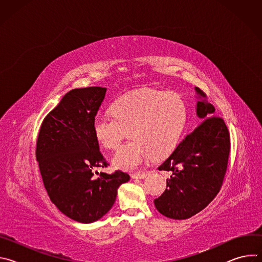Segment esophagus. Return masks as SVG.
Returning <instances> with one entry per match:
<instances>
[{
    "label": "esophagus",
    "mask_w": 262,
    "mask_h": 262,
    "mask_svg": "<svg viewBox=\"0 0 262 262\" xmlns=\"http://www.w3.org/2000/svg\"><path fill=\"white\" fill-rule=\"evenodd\" d=\"M149 173L148 172H142V173H134V174H132V178H134V179H143V178H145L147 175H148Z\"/></svg>",
    "instance_id": "obj_1"
}]
</instances>
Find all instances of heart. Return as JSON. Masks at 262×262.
Returning a JSON list of instances; mask_svg holds the SVG:
<instances>
[{
	"label": "heart",
	"mask_w": 262,
	"mask_h": 262,
	"mask_svg": "<svg viewBox=\"0 0 262 262\" xmlns=\"http://www.w3.org/2000/svg\"><path fill=\"white\" fill-rule=\"evenodd\" d=\"M113 119L96 117L92 133L96 142L116 150L126 132L133 140L113 158L114 167L134 171L152 157L161 159L175 150L186 122V106L175 92L146 89L126 93L108 107Z\"/></svg>",
	"instance_id": "heart-1"
}]
</instances>
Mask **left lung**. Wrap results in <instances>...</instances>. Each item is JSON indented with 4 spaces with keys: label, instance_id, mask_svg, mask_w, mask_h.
Returning <instances> with one entry per match:
<instances>
[{
    "label": "left lung",
    "instance_id": "1",
    "mask_svg": "<svg viewBox=\"0 0 262 262\" xmlns=\"http://www.w3.org/2000/svg\"><path fill=\"white\" fill-rule=\"evenodd\" d=\"M197 94L196 114L202 121L159 167L171 171L166 191L155 199L156 208L174 220L189 219L205 208L219 193L230 152V136L214 106L202 90Z\"/></svg>",
    "mask_w": 262,
    "mask_h": 262
}]
</instances>
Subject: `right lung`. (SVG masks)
Returning <instances> with one entry per match:
<instances>
[{
    "instance_id": "add662e5",
    "label": "right lung",
    "mask_w": 262,
    "mask_h": 262,
    "mask_svg": "<svg viewBox=\"0 0 262 262\" xmlns=\"http://www.w3.org/2000/svg\"><path fill=\"white\" fill-rule=\"evenodd\" d=\"M106 88L88 87L67 92L45 118L36 146L45 188L51 201L66 216L89 224L113 206L127 173L93 170L107 167L92 133V122Z\"/></svg>"
}]
</instances>
